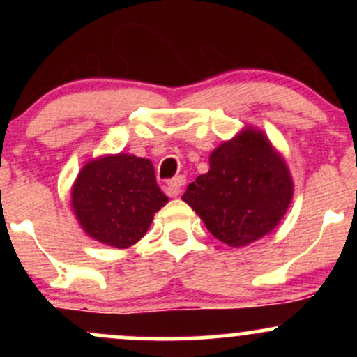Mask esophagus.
<instances>
[{"label":"esophagus","instance_id":"obj_1","mask_svg":"<svg viewBox=\"0 0 357 357\" xmlns=\"http://www.w3.org/2000/svg\"><path fill=\"white\" fill-rule=\"evenodd\" d=\"M184 184H186V178H184V176H176L174 179L167 181V192H169L171 196L181 195Z\"/></svg>","mask_w":357,"mask_h":357}]
</instances>
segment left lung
Here are the masks:
<instances>
[{
	"label": "left lung",
	"instance_id": "8db88e82",
	"mask_svg": "<svg viewBox=\"0 0 357 357\" xmlns=\"http://www.w3.org/2000/svg\"><path fill=\"white\" fill-rule=\"evenodd\" d=\"M294 198L284 155L267 134L247 126L210 154V171L183 195L215 238L247 247L272 233Z\"/></svg>",
	"mask_w": 357,
	"mask_h": 357
}]
</instances>
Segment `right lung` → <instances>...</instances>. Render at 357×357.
<instances>
[{
    "label": "right lung",
    "mask_w": 357,
    "mask_h": 357,
    "mask_svg": "<svg viewBox=\"0 0 357 357\" xmlns=\"http://www.w3.org/2000/svg\"><path fill=\"white\" fill-rule=\"evenodd\" d=\"M169 198L149 159L104 154L87 161L70 190L72 211L90 238L112 248L137 243Z\"/></svg>",
    "instance_id": "1"
}]
</instances>
